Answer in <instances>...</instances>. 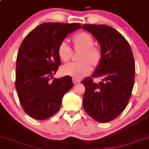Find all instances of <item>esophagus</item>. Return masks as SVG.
I'll return each instance as SVG.
<instances>
[{
  "label": "esophagus",
  "instance_id": "obj_1",
  "mask_svg": "<svg viewBox=\"0 0 149 149\" xmlns=\"http://www.w3.org/2000/svg\"><path fill=\"white\" fill-rule=\"evenodd\" d=\"M72 82H73L74 84H77V83H79V82H81V79H80L74 77V78H72Z\"/></svg>",
  "mask_w": 149,
  "mask_h": 149
}]
</instances>
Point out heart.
<instances>
[{
  "instance_id": "b5f03b06",
  "label": "heart",
  "mask_w": 149,
  "mask_h": 149,
  "mask_svg": "<svg viewBox=\"0 0 149 149\" xmlns=\"http://www.w3.org/2000/svg\"><path fill=\"white\" fill-rule=\"evenodd\" d=\"M72 42L76 48H82L78 62H73L62 67V72L74 77H82L88 74L92 70V63L98 65L102 59V52L98 47L94 46L92 36L86 32L77 33L72 37ZM57 54L63 62H67L72 56V49L66 40L60 43L57 47Z\"/></svg>"
}]
</instances>
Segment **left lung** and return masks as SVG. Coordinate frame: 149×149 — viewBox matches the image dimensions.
<instances>
[{
  "label": "left lung",
  "mask_w": 149,
  "mask_h": 149,
  "mask_svg": "<svg viewBox=\"0 0 149 149\" xmlns=\"http://www.w3.org/2000/svg\"><path fill=\"white\" fill-rule=\"evenodd\" d=\"M101 46L102 59L92 77H102L98 84L91 77L81 82L86 87L82 105L99 123L115 119L127 106L134 86L135 61L130 45L122 35L107 25L85 24Z\"/></svg>",
  "instance_id": "8db88e82"
}]
</instances>
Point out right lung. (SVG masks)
I'll return each mask as SVG.
<instances>
[{
	"mask_svg": "<svg viewBox=\"0 0 149 149\" xmlns=\"http://www.w3.org/2000/svg\"><path fill=\"white\" fill-rule=\"evenodd\" d=\"M80 26L45 22L32 30L19 48L15 86L22 108L34 119L44 120L57 113L63 95L73 86L71 77L53 79V75L61 64L60 43Z\"/></svg>",
	"mask_w": 149,
	"mask_h": 149,
	"instance_id": "1",
	"label": "right lung"
}]
</instances>
